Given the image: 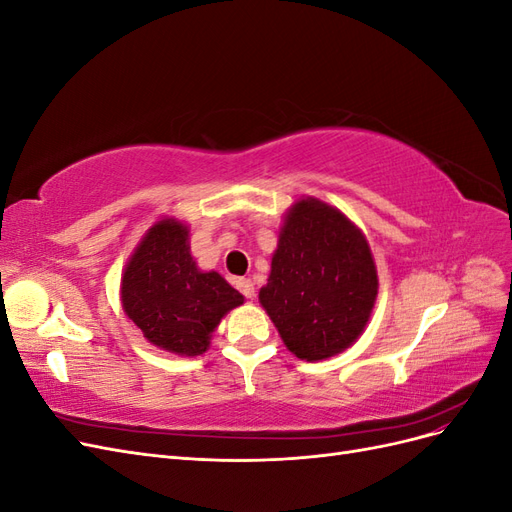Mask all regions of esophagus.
Instances as JSON below:
<instances>
[{
  "label": "esophagus",
  "mask_w": 512,
  "mask_h": 512,
  "mask_svg": "<svg viewBox=\"0 0 512 512\" xmlns=\"http://www.w3.org/2000/svg\"><path fill=\"white\" fill-rule=\"evenodd\" d=\"M237 288L245 294L247 299H254V297H256L254 282H252V280H247V277H239V280H237Z\"/></svg>",
  "instance_id": "1"
}]
</instances>
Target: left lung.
<instances>
[{
    "label": "left lung",
    "instance_id": "left-lung-1",
    "mask_svg": "<svg viewBox=\"0 0 512 512\" xmlns=\"http://www.w3.org/2000/svg\"><path fill=\"white\" fill-rule=\"evenodd\" d=\"M376 297L378 271L361 228L329 203L299 198L258 292L286 348L309 363L344 352L363 335Z\"/></svg>",
    "mask_w": 512,
    "mask_h": 512
}]
</instances>
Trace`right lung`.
<instances>
[{"instance_id":"right-lung-1","label":"right lung","mask_w":512,"mask_h":512,"mask_svg":"<svg viewBox=\"0 0 512 512\" xmlns=\"http://www.w3.org/2000/svg\"><path fill=\"white\" fill-rule=\"evenodd\" d=\"M121 307L149 344L170 354L198 356L243 294L218 271H203L190 252V228L164 218L136 245L121 273Z\"/></svg>"}]
</instances>
